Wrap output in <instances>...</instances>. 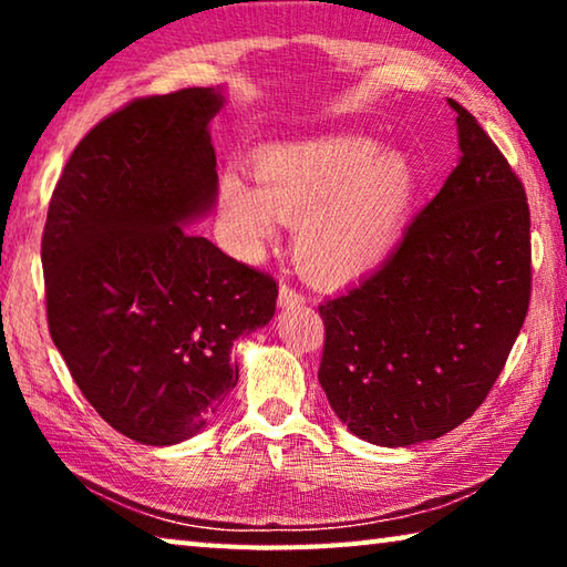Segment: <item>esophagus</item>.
<instances>
[{
	"label": "esophagus",
	"instance_id": "34e87169",
	"mask_svg": "<svg viewBox=\"0 0 567 567\" xmlns=\"http://www.w3.org/2000/svg\"><path fill=\"white\" fill-rule=\"evenodd\" d=\"M302 302H305V295L297 292L292 285H287V282L280 285V295H277V305H280V307H295V305H302Z\"/></svg>",
	"mask_w": 567,
	"mask_h": 567
}]
</instances>
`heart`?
<instances>
[{"instance_id":"heart-1","label":"heart","mask_w":567,"mask_h":567,"mask_svg":"<svg viewBox=\"0 0 567 567\" xmlns=\"http://www.w3.org/2000/svg\"><path fill=\"white\" fill-rule=\"evenodd\" d=\"M412 169L400 152L364 137H324L277 147L255 159V182L229 167L217 207L229 249L255 260L295 223L292 252L320 285L375 270L395 247L412 203Z\"/></svg>"}]
</instances>
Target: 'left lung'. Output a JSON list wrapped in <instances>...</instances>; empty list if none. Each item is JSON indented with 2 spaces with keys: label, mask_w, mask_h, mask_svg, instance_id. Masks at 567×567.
Masks as SVG:
<instances>
[{
  "label": "left lung",
  "mask_w": 567,
  "mask_h": 567,
  "mask_svg": "<svg viewBox=\"0 0 567 567\" xmlns=\"http://www.w3.org/2000/svg\"><path fill=\"white\" fill-rule=\"evenodd\" d=\"M463 157L390 260L320 305V385L352 435L435 440L483 405L530 305V209L503 152L465 107Z\"/></svg>",
  "instance_id": "8db88e82"
}]
</instances>
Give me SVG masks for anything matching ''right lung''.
Wrapping results in <instances>:
<instances>
[{
  "label": "right lung",
  "mask_w": 567,
  "mask_h": 567,
  "mask_svg": "<svg viewBox=\"0 0 567 567\" xmlns=\"http://www.w3.org/2000/svg\"><path fill=\"white\" fill-rule=\"evenodd\" d=\"M215 87L142 97L87 132L42 235L50 334L114 430L175 445L237 385L233 342L275 315L277 282L185 233L217 199Z\"/></svg>",
  "instance_id": "1"
}]
</instances>
